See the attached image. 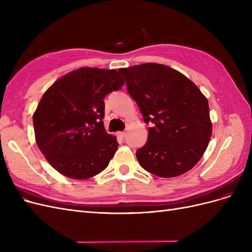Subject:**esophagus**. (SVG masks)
<instances>
[{
  "label": "esophagus",
  "mask_w": 252,
  "mask_h": 252,
  "mask_svg": "<svg viewBox=\"0 0 252 252\" xmlns=\"http://www.w3.org/2000/svg\"><path fill=\"white\" fill-rule=\"evenodd\" d=\"M118 135L120 136V138L124 139L125 136H126V132H125V131H120V132H118Z\"/></svg>",
  "instance_id": "obj_1"
}]
</instances>
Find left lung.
<instances>
[{"mask_svg": "<svg viewBox=\"0 0 252 252\" xmlns=\"http://www.w3.org/2000/svg\"><path fill=\"white\" fill-rule=\"evenodd\" d=\"M119 71L145 123L154 124L145 146L136 151L140 165L161 178L179 177L191 169L210 141L207 98L184 74L162 64L134 65Z\"/></svg>", "mask_w": 252, "mask_h": 252, "instance_id": "1", "label": "left lung"}]
</instances>
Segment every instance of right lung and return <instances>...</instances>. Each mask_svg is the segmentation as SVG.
I'll use <instances>...</instances> for the list:
<instances>
[{"mask_svg":"<svg viewBox=\"0 0 252 252\" xmlns=\"http://www.w3.org/2000/svg\"><path fill=\"white\" fill-rule=\"evenodd\" d=\"M124 83L118 70L82 67L43 94L32 116L35 142L61 174L85 180L108 166L119 143L104 128V98Z\"/></svg>","mask_w":252,"mask_h":252,"instance_id":"add662e5","label":"right lung"}]
</instances>
